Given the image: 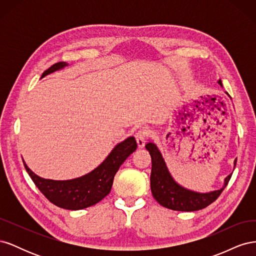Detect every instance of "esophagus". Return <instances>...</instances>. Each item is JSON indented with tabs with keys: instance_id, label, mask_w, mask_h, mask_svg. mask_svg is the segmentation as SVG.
Masks as SVG:
<instances>
[{
	"instance_id": "obj_1",
	"label": "esophagus",
	"mask_w": 256,
	"mask_h": 256,
	"mask_svg": "<svg viewBox=\"0 0 256 256\" xmlns=\"http://www.w3.org/2000/svg\"><path fill=\"white\" fill-rule=\"evenodd\" d=\"M146 134H147V132H146V130H144V129L138 130V132L136 134V140L138 148H143V147L145 146Z\"/></svg>"
}]
</instances>
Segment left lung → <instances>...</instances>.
Masks as SVG:
<instances>
[{
  "instance_id": "1",
  "label": "left lung",
  "mask_w": 256,
  "mask_h": 256,
  "mask_svg": "<svg viewBox=\"0 0 256 256\" xmlns=\"http://www.w3.org/2000/svg\"><path fill=\"white\" fill-rule=\"evenodd\" d=\"M218 83L222 86L221 80H218ZM226 94L230 96L226 92ZM145 148L150 152L152 157L150 189L152 196L161 206L172 209V210L196 212L210 205L219 198L233 174L230 173L226 177L223 187L219 190L205 193L192 191L182 187L174 180L156 144L150 141L145 145ZM234 166H236V159L234 161Z\"/></svg>"
}]
</instances>
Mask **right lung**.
Returning a JSON list of instances; mask_svg holds the SVG:
<instances>
[{"label":"right lung","mask_w":256,"mask_h":256,"mask_svg":"<svg viewBox=\"0 0 256 256\" xmlns=\"http://www.w3.org/2000/svg\"><path fill=\"white\" fill-rule=\"evenodd\" d=\"M66 66H68L66 62L54 64L42 74V78ZM136 150V138L129 136L115 145L102 164L92 172L68 180H46L30 170L24 160L23 164L36 187L51 203L68 210H79L97 204L109 194L116 172Z\"/></svg>","instance_id":"1"}]
</instances>
